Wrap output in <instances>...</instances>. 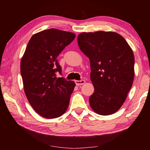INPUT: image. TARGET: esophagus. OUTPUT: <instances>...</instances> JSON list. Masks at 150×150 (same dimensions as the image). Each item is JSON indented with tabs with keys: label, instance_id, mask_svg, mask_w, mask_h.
I'll return each mask as SVG.
<instances>
[{
	"label": "esophagus",
	"instance_id": "34e87169",
	"mask_svg": "<svg viewBox=\"0 0 150 150\" xmlns=\"http://www.w3.org/2000/svg\"><path fill=\"white\" fill-rule=\"evenodd\" d=\"M75 84L76 85L79 86V85H84L85 83V80H81V81H75Z\"/></svg>",
	"mask_w": 150,
	"mask_h": 150
}]
</instances>
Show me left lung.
Segmentation results:
<instances>
[{"label":"left lung","mask_w":150,"mask_h":150,"mask_svg":"<svg viewBox=\"0 0 150 150\" xmlns=\"http://www.w3.org/2000/svg\"><path fill=\"white\" fill-rule=\"evenodd\" d=\"M77 42L90 60L91 81L95 88L89 98L91 107L98 115H112L122 106L133 84L132 50L115 32H83Z\"/></svg>","instance_id":"left-lung-1"}]
</instances>
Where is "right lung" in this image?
<instances>
[{
	"instance_id": "obj_1",
	"label": "right lung",
	"mask_w": 150,
	"mask_h": 150,
	"mask_svg": "<svg viewBox=\"0 0 150 150\" xmlns=\"http://www.w3.org/2000/svg\"><path fill=\"white\" fill-rule=\"evenodd\" d=\"M72 32L51 28L34 34L20 62L25 95L34 110L42 117L62 116L69 106L75 83L63 77L57 57L75 39Z\"/></svg>"
}]
</instances>
